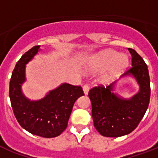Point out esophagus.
Listing matches in <instances>:
<instances>
[{"label":"esophagus","instance_id":"esophagus-1","mask_svg":"<svg viewBox=\"0 0 158 158\" xmlns=\"http://www.w3.org/2000/svg\"><path fill=\"white\" fill-rule=\"evenodd\" d=\"M89 87L88 85H85L83 86V91L85 93V95H87L88 92H89Z\"/></svg>","mask_w":158,"mask_h":158}]
</instances>
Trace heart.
<instances>
[{
    "instance_id": "obj_1",
    "label": "heart",
    "mask_w": 158,
    "mask_h": 158,
    "mask_svg": "<svg viewBox=\"0 0 158 158\" xmlns=\"http://www.w3.org/2000/svg\"><path fill=\"white\" fill-rule=\"evenodd\" d=\"M128 56L113 50L104 51L93 56L87 64V70L96 73L106 69L101 77L103 83H108L115 79L127 68Z\"/></svg>"
}]
</instances>
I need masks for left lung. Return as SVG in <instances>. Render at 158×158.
<instances>
[{
  "instance_id": "8db88e82",
  "label": "left lung",
  "mask_w": 158,
  "mask_h": 158,
  "mask_svg": "<svg viewBox=\"0 0 158 158\" xmlns=\"http://www.w3.org/2000/svg\"><path fill=\"white\" fill-rule=\"evenodd\" d=\"M132 68L121 77H133L139 91L130 98L113 92L116 82L106 88L94 87L89 91L92 118L96 130L106 137H120L131 133L138 126L148 108L151 96L148 68L143 58L131 48Z\"/></svg>"
}]
</instances>
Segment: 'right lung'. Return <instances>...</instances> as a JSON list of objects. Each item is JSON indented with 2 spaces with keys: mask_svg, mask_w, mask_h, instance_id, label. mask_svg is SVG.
<instances>
[{
  "mask_svg": "<svg viewBox=\"0 0 158 158\" xmlns=\"http://www.w3.org/2000/svg\"><path fill=\"white\" fill-rule=\"evenodd\" d=\"M40 47H32L17 62L10 80L9 96L14 115L23 129L35 135L53 138L65 130L73 104L85 94L80 86L63 83L40 100L33 101L23 95L26 64L40 51Z\"/></svg>",
  "mask_w": 158,
  "mask_h": 158,
  "instance_id": "add662e5",
  "label": "right lung"
}]
</instances>
